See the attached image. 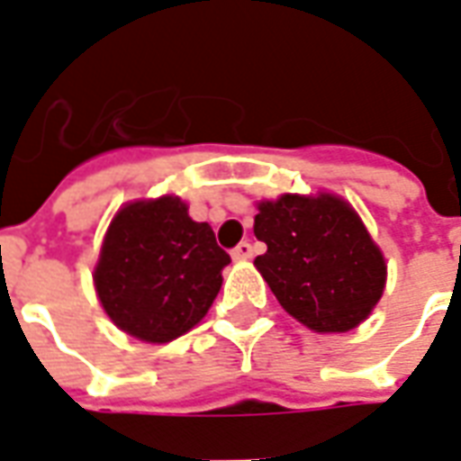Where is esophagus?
Returning <instances> with one entry per match:
<instances>
[{
    "label": "esophagus",
    "mask_w": 461,
    "mask_h": 461,
    "mask_svg": "<svg viewBox=\"0 0 461 461\" xmlns=\"http://www.w3.org/2000/svg\"><path fill=\"white\" fill-rule=\"evenodd\" d=\"M251 254H254V247H251L249 241H241V244H237V247L231 249V259L247 261V259H251Z\"/></svg>",
    "instance_id": "obj_1"
}]
</instances>
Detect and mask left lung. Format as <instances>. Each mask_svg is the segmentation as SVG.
Returning <instances> with one entry per match:
<instances>
[{"label":"left lung","instance_id":"8db88e82","mask_svg":"<svg viewBox=\"0 0 461 461\" xmlns=\"http://www.w3.org/2000/svg\"><path fill=\"white\" fill-rule=\"evenodd\" d=\"M254 259L291 316L319 333H346L367 319L385 289V259L350 204L333 194L261 202Z\"/></svg>","mask_w":461,"mask_h":461}]
</instances>
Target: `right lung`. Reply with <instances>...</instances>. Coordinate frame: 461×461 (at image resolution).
Masks as SVG:
<instances>
[{
    "instance_id": "right-lung-1",
    "label": "right lung",
    "mask_w": 461,
    "mask_h": 461,
    "mask_svg": "<svg viewBox=\"0 0 461 461\" xmlns=\"http://www.w3.org/2000/svg\"><path fill=\"white\" fill-rule=\"evenodd\" d=\"M230 261L210 224L192 220L177 197L132 202L108 227L95 291L118 329L167 343L204 319Z\"/></svg>"
}]
</instances>
